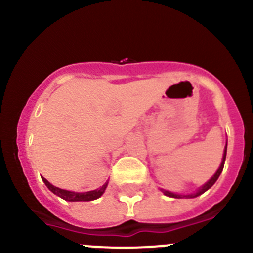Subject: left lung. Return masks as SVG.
Listing matches in <instances>:
<instances>
[{
	"label": "left lung",
	"instance_id": "left-lung-1",
	"mask_svg": "<svg viewBox=\"0 0 253 253\" xmlns=\"http://www.w3.org/2000/svg\"><path fill=\"white\" fill-rule=\"evenodd\" d=\"M225 158H226V145H225V150H224L223 162H221V164H220V167H219V169L216 170V172H215V174H214L213 177H211V180H209L208 182L206 183V185H203L202 187H201L200 190H198L197 192H196V193H192V195H187V196H180V195H175V193L169 192V191H165V190H162V191H163V192H164V195L169 196V197H174V198H182V197H186V198H193V197H197V196L202 195V193H205L207 190H209V188H211V186H213L214 183H215V181L218 180V177H219V176H220L221 171H223L224 163H225Z\"/></svg>",
	"mask_w": 253,
	"mask_h": 253
}]
</instances>
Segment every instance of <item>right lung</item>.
<instances>
[{
    "mask_svg": "<svg viewBox=\"0 0 253 253\" xmlns=\"http://www.w3.org/2000/svg\"><path fill=\"white\" fill-rule=\"evenodd\" d=\"M45 182V185L47 186L48 190L51 192H53L55 195H57L58 197L63 198L65 201H70V202H78V201H94L96 198L100 197L101 195L104 193L105 191L106 186L108 183H105L104 186H101L100 188L98 190H94V191H89V192H83V193H79V192H71V191H66V190H61V188L56 187V186L51 185L50 182L46 180V178H42Z\"/></svg>",
    "mask_w": 253,
    "mask_h": 253,
    "instance_id": "obj_1",
    "label": "right lung"
}]
</instances>
